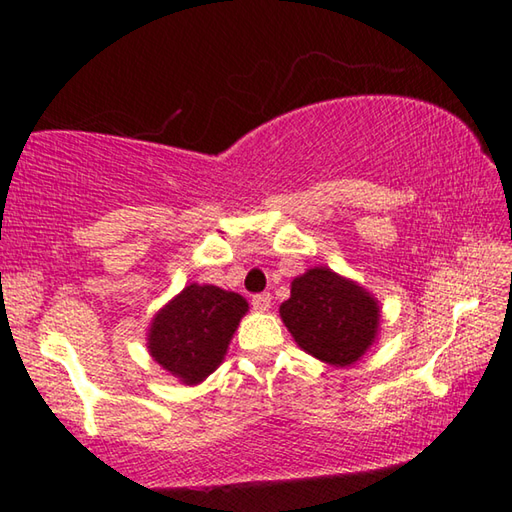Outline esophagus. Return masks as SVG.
Wrapping results in <instances>:
<instances>
[{
  "label": "esophagus",
  "mask_w": 512,
  "mask_h": 512,
  "mask_svg": "<svg viewBox=\"0 0 512 512\" xmlns=\"http://www.w3.org/2000/svg\"><path fill=\"white\" fill-rule=\"evenodd\" d=\"M271 293H257V296H253V309L255 311H268L271 309Z\"/></svg>",
  "instance_id": "34e87169"
}]
</instances>
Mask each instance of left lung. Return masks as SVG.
Returning <instances> with one entry per match:
<instances>
[{
  "label": "left lung",
  "mask_w": 512,
  "mask_h": 512,
  "mask_svg": "<svg viewBox=\"0 0 512 512\" xmlns=\"http://www.w3.org/2000/svg\"><path fill=\"white\" fill-rule=\"evenodd\" d=\"M282 323L311 357L343 368L357 363L377 339L379 305L357 282L316 266L291 282L280 305Z\"/></svg>",
  "instance_id": "obj_1"
}]
</instances>
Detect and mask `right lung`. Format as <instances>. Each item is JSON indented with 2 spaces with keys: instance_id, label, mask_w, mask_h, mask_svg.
Here are the masks:
<instances>
[{
  "instance_id": "obj_1",
  "label": "right lung",
  "mask_w": 512,
  "mask_h": 512,
  "mask_svg": "<svg viewBox=\"0 0 512 512\" xmlns=\"http://www.w3.org/2000/svg\"><path fill=\"white\" fill-rule=\"evenodd\" d=\"M246 311L248 302L239 293L189 284L155 314L146 348L183 384H201L221 366Z\"/></svg>"
}]
</instances>
